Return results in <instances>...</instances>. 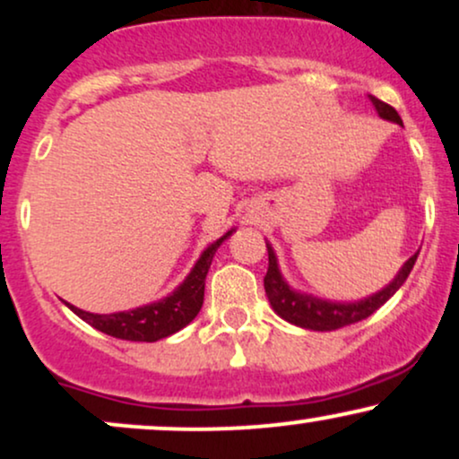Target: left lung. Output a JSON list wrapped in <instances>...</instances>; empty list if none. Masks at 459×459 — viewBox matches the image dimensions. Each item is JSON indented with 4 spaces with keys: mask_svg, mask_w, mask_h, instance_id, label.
<instances>
[{
    "mask_svg": "<svg viewBox=\"0 0 459 459\" xmlns=\"http://www.w3.org/2000/svg\"><path fill=\"white\" fill-rule=\"evenodd\" d=\"M368 99L376 105L377 114H380L384 120L402 125L397 109L391 108L388 103L380 101V99L371 97V94H368ZM416 256H419V252L403 263V267L399 270L397 276L393 278V282L386 284L382 291L373 293V296L360 299V302H330V299H321L308 296V293H299L296 289L289 287V284L284 282L281 270H278L276 255H273L272 246L267 244V259H270V265H267V273L263 284H265V293L272 308L276 310V315H281L284 321L299 325V328L317 332L339 330L345 328V325L356 324V321L367 319L368 315L376 313L384 302H388V299L394 296V291L405 282V278L410 276V272H412L416 263Z\"/></svg>",
    "mask_w": 459,
    "mask_h": 459,
    "instance_id": "8db88e82",
    "label": "left lung"
}]
</instances>
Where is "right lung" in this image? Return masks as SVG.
Instances as JSON below:
<instances>
[{"label": "right lung", "mask_w": 459, "mask_h": 459, "mask_svg": "<svg viewBox=\"0 0 459 459\" xmlns=\"http://www.w3.org/2000/svg\"><path fill=\"white\" fill-rule=\"evenodd\" d=\"M233 235V230H229L224 237H220L215 244H212L207 250L200 255L196 265L192 267V272L187 273V278L183 281L175 291L168 298L160 299V302L146 304V307L134 308V310H123V313H112V315H97L82 310L73 304L66 302V307L82 317L86 324H91L92 328L105 332V334L116 336V339L123 341H146V343H155V341L166 339V336L175 334L198 315V310L203 308L204 299V278H207L209 267H212L213 255L218 250L220 244L226 237Z\"/></svg>", "instance_id": "1"}]
</instances>
